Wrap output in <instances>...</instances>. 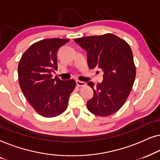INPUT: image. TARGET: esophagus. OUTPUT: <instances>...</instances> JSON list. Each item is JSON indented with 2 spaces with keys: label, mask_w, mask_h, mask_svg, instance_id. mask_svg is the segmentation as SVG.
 I'll use <instances>...</instances> for the list:
<instances>
[{
  "label": "esophagus",
  "mask_w": 160,
  "mask_h": 160,
  "mask_svg": "<svg viewBox=\"0 0 160 160\" xmlns=\"http://www.w3.org/2000/svg\"><path fill=\"white\" fill-rule=\"evenodd\" d=\"M76 85H77L78 87H85L86 86V83L84 82H82V81L76 80Z\"/></svg>",
  "instance_id": "34e87169"
}]
</instances>
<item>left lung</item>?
Segmentation results:
<instances>
[{"label": "left lung", "mask_w": 160, "mask_h": 160, "mask_svg": "<svg viewBox=\"0 0 160 160\" xmlns=\"http://www.w3.org/2000/svg\"><path fill=\"white\" fill-rule=\"evenodd\" d=\"M74 41L86 50L89 68L103 71V80L87 83L94 90L93 98L87 101V109L99 117H108L119 111L130 95L136 71L131 48L115 35L87 36Z\"/></svg>", "instance_id": "obj_1"}]
</instances>
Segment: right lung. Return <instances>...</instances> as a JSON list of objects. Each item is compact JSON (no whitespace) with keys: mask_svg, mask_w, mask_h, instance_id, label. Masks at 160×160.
Masks as SVG:
<instances>
[{"mask_svg":"<svg viewBox=\"0 0 160 160\" xmlns=\"http://www.w3.org/2000/svg\"><path fill=\"white\" fill-rule=\"evenodd\" d=\"M69 39L49 38L33 43L18 65L19 86L29 103L39 114L54 117L67 109L76 82L63 81L52 73L58 71L57 52Z\"/></svg>","mask_w":160,"mask_h":160,"instance_id":"right-lung-1","label":"right lung"}]
</instances>
